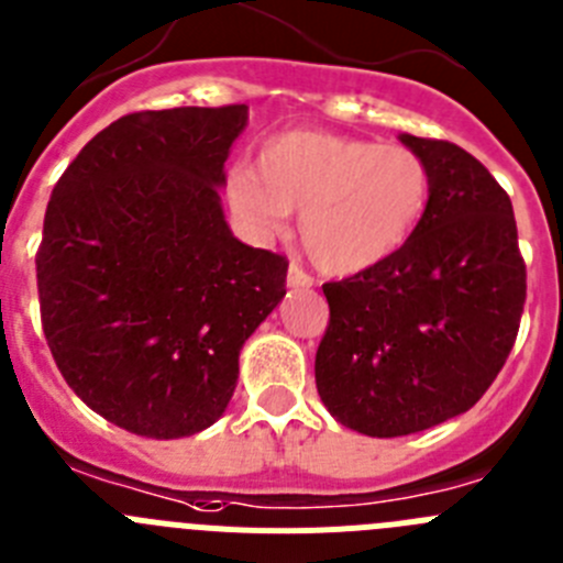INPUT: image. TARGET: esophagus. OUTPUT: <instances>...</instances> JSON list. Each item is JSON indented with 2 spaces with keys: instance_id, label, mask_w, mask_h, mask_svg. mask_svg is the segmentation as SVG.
Wrapping results in <instances>:
<instances>
[{
  "instance_id": "1",
  "label": "esophagus",
  "mask_w": 563,
  "mask_h": 563,
  "mask_svg": "<svg viewBox=\"0 0 563 563\" xmlns=\"http://www.w3.org/2000/svg\"><path fill=\"white\" fill-rule=\"evenodd\" d=\"M287 285H290V287H312V285H316V278L309 276V273L303 271L298 262H290V267H287Z\"/></svg>"
}]
</instances>
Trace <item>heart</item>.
<instances>
[{
  "instance_id": "obj_1",
  "label": "heart",
  "mask_w": 563,
  "mask_h": 563,
  "mask_svg": "<svg viewBox=\"0 0 563 563\" xmlns=\"http://www.w3.org/2000/svg\"><path fill=\"white\" fill-rule=\"evenodd\" d=\"M231 211L260 240L290 229L301 211L307 254L332 273H357L407 245L432 200V169L407 144L327 131H287L262 144L260 167L225 180Z\"/></svg>"
}]
</instances>
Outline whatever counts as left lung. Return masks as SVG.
<instances>
[{
	"label": "left lung",
	"instance_id": "1",
	"mask_svg": "<svg viewBox=\"0 0 563 563\" xmlns=\"http://www.w3.org/2000/svg\"><path fill=\"white\" fill-rule=\"evenodd\" d=\"M432 169L419 231L394 256L323 285L321 401L349 430L396 438L477 405L519 332L528 273L508 192L472 153L401 133Z\"/></svg>",
	"mask_w": 563,
	"mask_h": 563
}]
</instances>
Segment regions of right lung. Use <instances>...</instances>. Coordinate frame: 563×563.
I'll list each match as a JSON object with an SVG mask.
<instances>
[{
	"label": "right lung",
	"instance_id": "1",
	"mask_svg": "<svg viewBox=\"0 0 563 563\" xmlns=\"http://www.w3.org/2000/svg\"><path fill=\"white\" fill-rule=\"evenodd\" d=\"M247 106L136 111L97 133L46 203L41 327L66 385L144 438L206 430L287 260L231 234L220 187Z\"/></svg>",
	"mask_w": 563,
	"mask_h": 563
}]
</instances>
